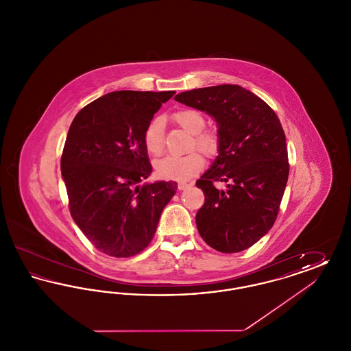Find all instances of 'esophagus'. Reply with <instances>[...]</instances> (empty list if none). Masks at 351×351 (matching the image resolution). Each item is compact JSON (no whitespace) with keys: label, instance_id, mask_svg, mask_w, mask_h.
Wrapping results in <instances>:
<instances>
[{"label":"esophagus","instance_id":"1","mask_svg":"<svg viewBox=\"0 0 351 351\" xmlns=\"http://www.w3.org/2000/svg\"><path fill=\"white\" fill-rule=\"evenodd\" d=\"M188 186H191V184L183 183V182L178 184V189H179V191H184V189H186Z\"/></svg>","mask_w":351,"mask_h":351}]
</instances>
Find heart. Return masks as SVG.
Returning a JSON list of instances; mask_svg holds the SVG:
<instances>
[{"mask_svg": "<svg viewBox=\"0 0 351 351\" xmlns=\"http://www.w3.org/2000/svg\"><path fill=\"white\" fill-rule=\"evenodd\" d=\"M173 121L192 134L191 147H197L206 156H213L218 149L217 134L205 130V118L195 109H180L173 113ZM165 121L162 117L152 118L143 134L146 150L154 156H159L165 151ZM204 167V158L199 151H191L182 156H166L156 162L155 168L160 178L168 180H188Z\"/></svg>", "mask_w": 351, "mask_h": 351, "instance_id": "1", "label": "heart"}]
</instances>
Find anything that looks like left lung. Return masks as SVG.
<instances>
[{
    "label": "left lung",
    "instance_id": "8db88e82",
    "mask_svg": "<svg viewBox=\"0 0 351 351\" xmlns=\"http://www.w3.org/2000/svg\"><path fill=\"white\" fill-rule=\"evenodd\" d=\"M175 100L217 122V158L196 182L205 196L196 215L201 238L221 252L246 250L274 226L283 199L289 163L282 123L265 101L235 84L186 90ZM218 181L227 189L217 190Z\"/></svg>",
    "mask_w": 351,
    "mask_h": 351
}]
</instances>
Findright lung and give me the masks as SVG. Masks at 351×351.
<instances>
[{"mask_svg": "<svg viewBox=\"0 0 351 351\" xmlns=\"http://www.w3.org/2000/svg\"><path fill=\"white\" fill-rule=\"evenodd\" d=\"M176 92L117 90L73 118L60 168L71 216L101 252L129 258L150 245L175 182L139 183L151 175L143 134Z\"/></svg>", "mask_w": 351, "mask_h": 351, "instance_id": "obj_1", "label": "right lung"}]
</instances>
